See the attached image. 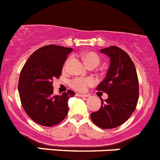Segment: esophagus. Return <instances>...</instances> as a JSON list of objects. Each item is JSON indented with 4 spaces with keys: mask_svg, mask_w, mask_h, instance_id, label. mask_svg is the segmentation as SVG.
I'll return each instance as SVG.
<instances>
[{
    "mask_svg": "<svg viewBox=\"0 0 160 160\" xmlns=\"http://www.w3.org/2000/svg\"><path fill=\"white\" fill-rule=\"evenodd\" d=\"M77 96H80V97H88L89 96L88 94H80V93H77Z\"/></svg>",
    "mask_w": 160,
    "mask_h": 160,
    "instance_id": "obj_1",
    "label": "esophagus"
}]
</instances>
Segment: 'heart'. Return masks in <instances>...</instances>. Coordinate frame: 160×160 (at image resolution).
Instances as JSON below:
<instances>
[{"mask_svg": "<svg viewBox=\"0 0 160 160\" xmlns=\"http://www.w3.org/2000/svg\"><path fill=\"white\" fill-rule=\"evenodd\" d=\"M81 57L84 64L87 66L90 65V64H94V65L97 66L100 63V57L94 52H84L81 54ZM94 82V80L92 78H76L72 80L70 84H71V87L75 90L83 92V91H86L88 86L92 85Z\"/></svg>", "mask_w": 160, "mask_h": 160, "instance_id": "1", "label": "heart"}]
</instances>
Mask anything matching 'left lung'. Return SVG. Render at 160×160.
I'll return each mask as SVG.
<instances>
[{
	"mask_svg": "<svg viewBox=\"0 0 160 160\" xmlns=\"http://www.w3.org/2000/svg\"><path fill=\"white\" fill-rule=\"evenodd\" d=\"M110 59L106 77L96 90L107 93L100 108L91 114L93 123L103 129L120 126L130 118L139 99V81L133 61L128 54L116 46L100 49Z\"/></svg>",
	"mask_w": 160,
	"mask_h": 160,
	"instance_id": "1",
	"label": "left lung"
}]
</instances>
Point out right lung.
<instances>
[{"mask_svg":"<svg viewBox=\"0 0 160 160\" xmlns=\"http://www.w3.org/2000/svg\"><path fill=\"white\" fill-rule=\"evenodd\" d=\"M72 48L46 45L34 52L23 67L18 92L24 110L38 124L52 127L64 120L68 112V101L75 92L53 93L52 80L61 74Z\"/></svg>","mask_w":160,"mask_h":160,"instance_id":"1","label":"right lung"}]
</instances>
